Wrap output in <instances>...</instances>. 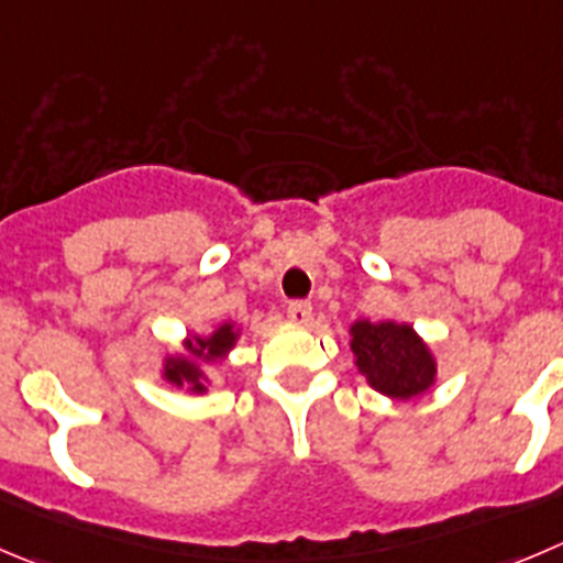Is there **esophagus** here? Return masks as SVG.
Segmentation results:
<instances>
[{
  "mask_svg": "<svg viewBox=\"0 0 563 563\" xmlns=\"http://www.w3.org/2000/svg\"><path fill=\"white\" fill-rule=\"evenodd\" d=\"M287 318L298 325H307L312 320V303L309 301H290L287 303Z\"/></svg>",
  "mask_w": 563,
  "mask_h": 563,
  "instance_id": "obj_1",
  "label": "esophagus"
}]
</instances>
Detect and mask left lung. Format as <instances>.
I'll return each instance as SVG.
<instances>
[{"mask_svg": "<svg viewBox=\"0 0 563 563\" xmlns=\"http://www.w3.org/2000/svg\"><path fill=\"white\" fill-rule=\"evenodd\" d=\"M351 351L358 373L387 398H417L437 382V358L409 323L356 320L351 325Z\"/></svg>", "mask_w": 563, "mask_h": 563, "instance_id": "1", "label": "left lung"}]
</instances>
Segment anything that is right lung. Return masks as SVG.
<instances>
[{
    "instance_id": "obj_1",
    "label": "right lung",
    "mask_w": 563,
    "mask_h": 563,
    "mask_svg": "<svg viewBox=\"0 0 563 563\" xmlns=\"http://www.w3.org/2000/svg\"><path fill=\"white\" fill-rule=\"evenodd\" d=\"M240 329L234 323H221L212 334L207 336H187L185 353L165 356L163 378L174 387H187L190 393H207V373L205 367L212 362H221L238 342Z\"/></svg>"
}]
</instances>
